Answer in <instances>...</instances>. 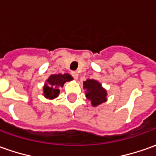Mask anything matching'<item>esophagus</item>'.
I'll use <instances>...</instances> for the list:
<instances>
[{"instance_id":"1","label":"esophagus","mask_w":156,"mask_h":156,"mask_svg":"<svg viewBox=\"0 0 156 156\" xmlns=\"http://www.w3.org/2000/svg\"><path fill=\"white\" fill-rule=\"evenodd\" d=\"M71 74H72V76H73V77L75 78V79H77V78H78V73H77V72H75V71H73V72L71 73Z\"/></svg>"}]
</instances>
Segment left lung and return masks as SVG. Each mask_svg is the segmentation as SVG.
<instances>
[{
  "mask_svg": "<svg viewBox=\"0 0 156 156\" xmlns=\"http://www.w3.org/2000/svg\"><path fill=\"white\" fill-rule=\"evenodd\" d=\"M83 89L86 90V97L91 101L93 106H97L106 101L107 92L100 83L94 79H87L83 82Z\"/></svg>",
  "mask_w": 156,
  "mask_h": 156,
  "instance_id": "left-lung-1",
  "label": "left lung"
}]
</instances>
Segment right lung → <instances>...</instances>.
Listing matches in <instances>:
<instances>
[{
  "label": "right lung",
  "instance_id": "right-lung-1",
  "mask_svg": "<svg viewBox=\"0 0 156 156\" xmlns=\"http://www.w3.org/2000/svg\"><path fill=\"white\" fill-rule=\"evenodd\" d=\"M72 76L67 73L51 75L47 80L43 88L44 96L49 99H54L59 96L60 87L63 86L65 83L72 80Z\"/></svg>",
  "mask_w": 156,
  "mask_h": 156
}]
</instances>
